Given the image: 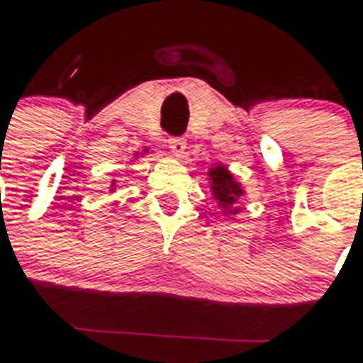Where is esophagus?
<instances>
[{
  "label": "esophagus",
  "instance_id": "esophagus-1",
  "mask_svg": "<svg viewBox=\"0 0 363 363\" xmlns=\"http://www.w3.org/2000/svg\"><path fill=\"white\" fill-rule=\"evenodd\" d=\"M169 148H171V152L175 154V156H182L184 150H186V141H184L182 137H171Z\"/></svg>",
  "mask_w": 363,
  "mask_h": 363
}]
</instances>
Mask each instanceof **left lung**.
<instances>
[{"instance_id": "left-lung-1", "label": "left lung", "mask_w": 363, "mask_h": 363, "mask_svg": "<svg viewBox=\"0 0 363 363\" xmlns=\"http://www.w3.org/2000/svg\"><path fill=\"white\" fill-rule=\"evenodd\" d=\"M207 177H209L211 196L216 199L222 215H238L241 211V207H238V201L245 196V188L241 186V182L233 177L232 171L228 169L224 164L211 165Z\"/></svg>"}]
</instances>
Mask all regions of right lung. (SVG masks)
<instances>
[{
	"mask_svg": "<svg viewBox=\"0 0 363 363\" xmlns=\"http://www.w3.org/2000/svg\"><path fill=\"white\" fill-rule=\"evenodd\" d=\"M147 152H148V150H145L143 154H147ZM135 156H139V152H137ZM115 186H116V181H113V184H111V192H115Z\"/></svg>",
	"mask_w": 363,
	"mask_h": 363,
	"instance_id": "1",
	"label": "right lung"
}]
</instances>
